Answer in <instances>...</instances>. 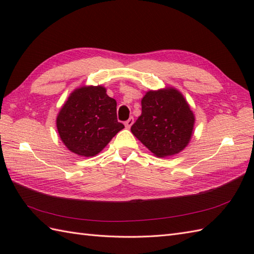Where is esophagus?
I'll list each match as a JSON object with an SVG mask.
<instances>
[{"mask_svg": "<svg viewBox=\"0 0 254 254\" xmlns=\"http://www.w3.org/2000/svg\"><path fill=\"white\" fill-rule=\"evenodd\" d=\"M133 123H134V118L130 117V118H128V120H127L126 122H124V126H126L127 128H130L132 127Z\"/></svg>", "mask_w": 254, "mask_h": 254, "instance_id": "obj_1", "label": "esophagus"}]
</instances>
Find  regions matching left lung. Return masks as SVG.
I'll list each match as a JSON object with an SVG mask.
<instances>
[{
	"instance_id": "left-lung-1",
	"label": "left lung",
	"mask_w": 254,
	"mask_h": 254,
	"mask_svg": "<svg viewBox=\"0 0 254 254\" xmlns=\"http://www.w3.org/2000/svg\"><path fill=\"white\" fill-rule=\"evenodd\" d=\"M193 112L174 88L147 91L142 99V115L131 127L132 133L158 157L180 153L190 142Z\"/></svg>"
}]
</instances>
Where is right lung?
Wrapping results in <instances>:
<instances>
[{
    "label": "right lung",
    "instance_id": "obj_1",
    "mask_svg": "<svg viewBox=\"0 0 254 254\" xmlns=\"http://www.w3.org/2000/svg\"><path fill=\"white\" fill-rule=\"evenodd\" d=\"M62 142L71 152L91 157L124 127L117 119V101L101 86L75 89L57 118Z\"/></svg>",
    "mask_w": 254,
    "mask_h": 254
}]
</instances>
